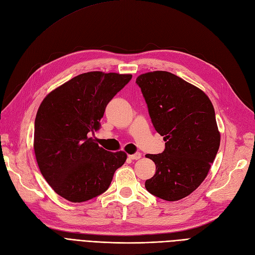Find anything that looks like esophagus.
Returning a JSON list of instances; mask_svg holds the SVG:
<instances>
[{
	"instance_id": "34e87169",
	"label": "esophagus",
	"mask_w": 255,
	"mask_h": 255,
	"mask_svg": "<svg viewBox=\"0 0 255 255\" xmlns=\"http://www.w3.org/2000/svg\"><path fill=\"white\" fill-rule=\"evenodd\" d=\"M129 158L130 159H139V158H141V153H139V152H137V153H135V154H132V155H129Z\"/></svg>"
}]
</instances>
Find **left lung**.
<instances>
[{"label":"left lung","mask_w":255,"mask_h":255,"mask_svg":"<svg viewBox=\"0 0 255 255\" xmlns=\"http://www.w3.org/2000/svg\"><path fill=\"white\" fill-rule=\"evenodd\" d=\"M165 150L146 154L156 172L144 186L166 201L189 196L204 181L220 145L214 106L194 85L170 72L153 71L136 79Z\"/></svg>","instance_id":"obj_1"}]
</instances>
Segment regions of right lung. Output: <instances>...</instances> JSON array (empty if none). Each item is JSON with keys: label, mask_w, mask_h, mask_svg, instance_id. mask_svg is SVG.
Returning <instances> with one entry per match:
<instances>
[{"label": "right lung", "mask_w": 255, "mask_h": 255, "mask_svg": "<svg viewBox=\"0 0 255 255\" xmlns=\"http://www.w3.org/2000/svg\"><path fill=\"white\" fill-rule=\"evenodd\" d=\"M132 79L130 74L92 71L80 74L43 99L35 119L38 167L57 195L74 203L109 189L115 171L127 160L94 137L106 105Z\"/></svg>", "instance_id": "right-lung-1"}]
</instances>
